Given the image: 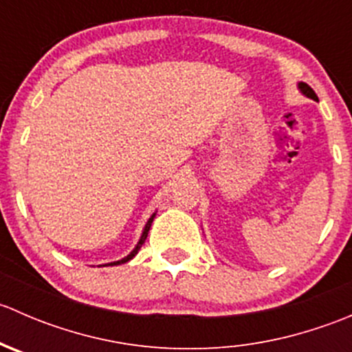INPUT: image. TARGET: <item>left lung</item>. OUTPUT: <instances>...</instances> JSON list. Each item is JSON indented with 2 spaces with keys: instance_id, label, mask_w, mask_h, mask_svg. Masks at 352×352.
I'll return each mask as SVG.
<instances>
[{
  "instance_id": "left-lung-1",
  "label": "left lung",
  "mask_w": 352,
  "mask_h": 352,
  "mask_svg": "<svg viewBox=\"0 0 352 352\" xmlns=\"http://www.w3.org/2000/svg\"><path fill=\"white\" fill-rule=\"evenodd\" d=\"M300 90L303 91L305 95H307V97H310V98H314V100H317L318 102V97H317V94H315L314 90H311L310 87H308L307 83H300Z\"/></svg>"
}]
</instances>
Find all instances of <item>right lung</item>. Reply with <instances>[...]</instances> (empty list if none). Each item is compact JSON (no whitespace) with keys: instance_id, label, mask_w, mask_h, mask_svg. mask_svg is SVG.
Returning <instances> with one entry per match:
<instances>
[{"instance_id":"right-lung-1","label":"right lung","mask_w":352,"mask_h":352,"mask_svg":"<svg viewBox=\"0 0 352 352\" xmlns=\"http://www.w3.org/2000/svg\"><path fill=\"white\" fill-rule=\"evenodd\" d=\"M153 218H155V214L151 216L150 219H148V223H146V226H144V230H143V235H141V239H140V242H138V245L136 247H134V250L131 252L129 255H127V257H124L122 261H117V262H112V264H109V265H119V264H124V262H127V261H131V258L134 257V255L138 254V250H140L141 248V245L144 243V240H146V236H148V232H150V226H151V223H153Z\"/></svg>"}]
</instances>
